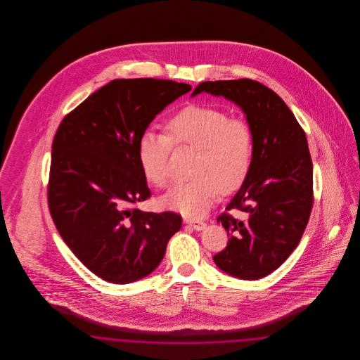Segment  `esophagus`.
Segmentation results:
<instances>
[{"instance_id": "obj_1", "label": "esophagus", "mask_w": 360, "mask_h": 360, "mask_svg": "<svg viewBox=\"0 0 360 360\" xmlns=\"http://www.w3.org/2000/svg\"><path fill=\"white\" fill-rule=\"evenodd\" d=\"M184 223L188 224V226H191L195 231H201L205 228L206 224L201 220H193V219H184Z\"/></svg>"}]
</instances>
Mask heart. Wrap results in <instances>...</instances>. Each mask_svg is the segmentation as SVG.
I'll return each mask as SVG.
<instances>
[{
	"label": "heart",
	"mask_w": 360,
	"mask_h": 360,
	"mask_svg": "<svg viewBox=\"0 0 360 360\" xmlns=\"http://www.w3.org/2000/svg\"><path fill=\"white\" fill-rule=\"evenodd\" d=\"M254 131L248 121L214 105L191 103L166 122V134L146 131L137 143V160L144 178L156 188L170 182L172 146L198 148L197 178L181 184L162 198V205L188 217L204 214L224 193L243 186L252 167Z\"/></svg>",
	"instance_id": "heart-1"
}]
</instances>
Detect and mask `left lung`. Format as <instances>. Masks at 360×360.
Masks as SVG:
<instances>
[{"label":"left lung","instance_id":"1","mask_svg":"<svg viewBox=\"0 0 360 360\" xmlns=\"http://www.w3.org/2000/svg\"><path fill=\"white\" fill-rule=\"evenodd\" d=\"M238 103L254 131V160L245 182L217 217L231 239L214 263L241 279H259L276 270L298 245L313 207V165L305 131L285 101L248 78L206 81L198 93ZM243 211L235 219L229 210Z\"/></svg>","mask_w":360,"mask_h":360}]
</instances>
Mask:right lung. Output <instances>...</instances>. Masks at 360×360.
Here are the masks:
<instances>
[{"label":"right lung","mask_w":360,"mask_h":360,"mask_svg":"<svg viewBox=\"0 0 360 360\" xmlns=\"http://www.w3.org/2000/svg\"><path fill=\"white\" fill-rule=\"evenodd\" d=\"M191 86L170 79H115L65 116L52 141L49 207L72 254L112 283L153 273L181 229L174 212H141L151 197L137 160L148 124Z\"/></svg>","instance_id":"add662e5"}]
</instances>
